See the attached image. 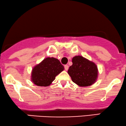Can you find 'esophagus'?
<instances>
[{
    "mask_svg": "<svg viewBox=\"0 0 126 126\" xmlns=\"http://www.w3.org/2000/svg\"><path fill=\"white\" fill-rule=\"evenodd\" d=\"M64 68H65V71H67L69 68V66L68 65H65L64 66Z\"/></svg>",
    "mask_w": 126,
    "mask_h": 126,
    "instance_id": "obj_1",
    "label": "esophagus"
}]
</instances>
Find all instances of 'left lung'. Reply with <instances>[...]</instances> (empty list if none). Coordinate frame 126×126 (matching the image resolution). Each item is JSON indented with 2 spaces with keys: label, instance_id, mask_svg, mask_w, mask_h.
Segmentation results:
<instances>
[{
  "label": "left lung",
  "instance_id": "8db88e82",
  "mask_svg": "<svg viewBox=\"0 0 126 126\" xmlns=\"http://www.w3.org/2000/svg\"><path fill=\"white\" fill-rule=\"evenodd\" d=\"M72 62L68 74L74 83L79 87H88L95 83L98 78V70L94 62L81 55L74 57Z\"/></svg>",
  "mask_w": 126,
  "mask_h": 126
}]
</instances>
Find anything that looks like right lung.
Here are the masks:
<instances>
[{
	"label": "right lung",
	"instance_id": "add662e5",
	"mask_svg": "<svg viewBox=\"0 0 126 126\" xmlns=\"http://www.w3.org/2000/svg\"><path fill=\"white\" fill-rule=\"evenodd\" d=\"M64 70V66L58 59L47 57L33 67L31 72V81L36 85L48 87L55 77Z\"/></svg>",
	"mask_w": 126,
	"mask_h": 126
}]
</instances>
